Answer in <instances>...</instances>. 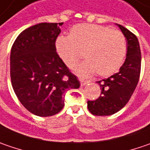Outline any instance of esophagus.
Segmentation results:
<instances>
[{"label": "esophagus", "instance_id": "1", "mask_svg": "<svg viewBox=\"0 0 150 150\" xmlns=\"http://www.w3.org/2000/svg\"><path fill=\"white\" fill-rule=\"evenodd\" d=\"M80 81H81V86H86V85L88 83V81H84V80H82V79H80Z\"/></svg>", "mask_w": 150, "mask_h": 150}]
</instances>
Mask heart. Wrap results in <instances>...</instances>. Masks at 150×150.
<instances>
[{"label":"heart","mask_w":150,"mask_h":150,"mask_svg":"<svg viewBox=\"0 0 150 150\" xmlns=\"http://www.w3.org/2000/svg\"><path fill=\"white\" fill-rule=\"evenodd\" d=\"M55 49L63 62L74 69L83 57L86 61L77 68V75L107 77L115 74L123 64L127 54V41L118 30L96 24L74 26L68 37H59Z\"/></svg>","instance_id":"heart-1"}]
</instances>
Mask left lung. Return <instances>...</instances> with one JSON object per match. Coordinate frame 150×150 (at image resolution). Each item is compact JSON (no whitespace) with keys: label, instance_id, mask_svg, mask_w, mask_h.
Returning a JSON list of instances; mask_svg holds the SVG:
<instances>
[{"label":"left lung","instance_id":"left-lung-1","mask_svg":"<svg viewBox=\"0 0 150 150\" xmlns=\"http://www.w3.org/2000/svg\"><path fill=\"white\" fill-rule=\"evenodd\" d=\"M117 25L127 39L126 59L117 73L97 81L101 96L96 101H87L89 111L96 116H110L124 108L139 80L141 52L139 40L126 28Z\"/></svg>","mask_w":150,"mask_h":150}]
</instances>
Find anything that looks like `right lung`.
Segmentation results:
<instances>
[{"label": "right lung", "instance_id": "1", "mask_svg": "<svg viewBox=\"0 0 150 150\" xmlns=\"http://www.w3.org/2000/svg\"><path fill=\"white\" fill-rule=\"evenodd\" d=\"M60 23H42L23 31L11 50L10 72L18 100L30 112L49 117L64 106V95L80 81L59 58L55 41Z\"/></svg>", "mask_w": 150, "mask_h": 150}]
</instances>
